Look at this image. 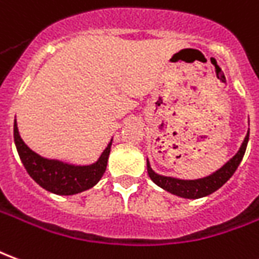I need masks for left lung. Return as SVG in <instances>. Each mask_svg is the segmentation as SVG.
Masks as SVG:
<instances>
[{
    "mask_svg": "<svg viewBox=\"0 0 259 259\" xmlns=\"http://www.w3.org/2000/svg\"><path fill=\"white\" fill-rule=\"evenodd\" d=\"M248 137H250V131L247 133V137L244 138V142L241 148L238 150L236 156H233L232 159L219 168L218 171L210 174L205 179L199 180H179L173 179V177H164V176H159L156 174L152 168H150L149 163H148V176L150 180L162 187L163 190L171 192L174 195H179L183 198H190V199H197V198L206 197L209 194H212L216 190H219L222 185L226 183L227 180L232 177L234 171L237 170L238 164L243 160V156L247 149V144H248Z\"/></svg>",
    "mask_w": 259,
    "mask_h": 259,
    "instance_id": "1",
    "label": "left lung"
}]
</instances>
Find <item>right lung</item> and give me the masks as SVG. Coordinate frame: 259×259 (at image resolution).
<instances>
[{
	"instance_id": "add662e5",
	"label": "right lung",
	"mask_w": 259,
	"mask_h": 259,
	"mask_svg": "<svg viewBox=\"0 0 259 259\" xmlns=\"http://www.w3.org/2000/svg\"><path fill=\"white\" fill-rule=\"evenodd\" d=\"M14 139L19 157L29 176L40 187L58 195H74L78 192L89 190L93 185L97 184V181L103 177L106 171L110 148H111V142H110L109 146L99 157V160L91 166H72L58 160L45 159L37 153H34L32 149H29V146H26V144L19 137L16 120L14 122Z\"/></svg>"
}]
</instances>
